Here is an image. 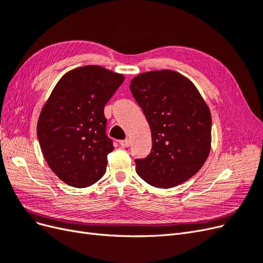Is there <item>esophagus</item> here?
Listing matches in <instances>:
<instances>
[{"mask_svg": "<svg viewBox=\"0 0 263 263\" xmlns=\"http://www.w3.org/2000/svg\"><path fill=\"white\" fill-rule=\"evenodd\" d=\"M130 144H132L130 139H125V140H121V141H119V145H121V146H122V147H124V148L129 147V146H130Z\"/></svg>", "mask_w": 263, "mask_h": 263, "instance_id": "esophagus-1", "label": "esophagus"}]
</instances>
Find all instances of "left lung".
Segmentation results:
<instances>
[{
  "label": "left lung",
  "mask_w": 263,
  "mask_h": 263,
  "mask_svg": "<svg viewBox=\"0 0 263 263\" xmlns=\"http://www.w3.org/2000/svg\"><path fill=\"white\" fill-rule=\"evenodd\" d=\"M129 89L151 129L153 148L136 159V172L148 184L169 189L200 170L211 150L212 117L195 85L172 70L135 77Z\"/></svg>",
  "instance_id": "left-lung-1"
}]
</instances>
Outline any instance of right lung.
Listing matches in <instances>:
<instances>
[{"mask_svg": "<svg viewBox=\"0 0 263 263\" xmlns=\"http://www.w3.org/2000/svg\"><path fill=\"white\" fill-rule=\"evenodd\" d=\"M124 76L99 66L69 71L52 90L37 123V137L50 169L74 187L98 182L106 171L113 141L104 106Z\"/></svg>", "mask_w": 263, "mask_h": 263, "instance_id": "add662e5", "label": "right lung"}]
</instances>
